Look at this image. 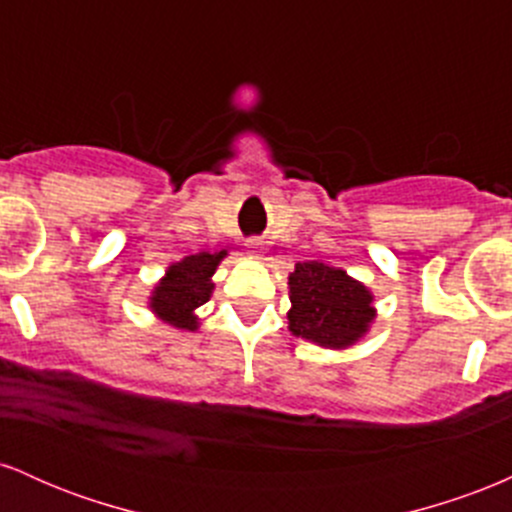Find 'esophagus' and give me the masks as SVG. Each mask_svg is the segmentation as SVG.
<instances>
[{
    "mask_svg": "<svg viewBox=\"0 0 512 512\" xmlns=\"http://www.w3.org/2000/svg\"><path fill=\"white\" fill-rule=\"evenodd\" d=\"M245 245H248V250H250V252H260V248H262V240L257 238V236H252V238L245 240Z\"/></svg>",
    "mask_w": 512,
    "mask_h": 512,
    "instance_id": "obj_1",
    "label": "esophagus"
}]
</instances>
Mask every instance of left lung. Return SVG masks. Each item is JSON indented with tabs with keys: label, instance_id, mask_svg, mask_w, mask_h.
I'll return each mask as SVG.
<instances>
[{
	"label": "left lung",
	"instance_id": "obj_1",
	"mask_svg": "<svg viewBox=\"0 0 512 512\" xmlns=\"http://www.w3.org/2000/svg\"><path fill=\"white\" fill-rule=\"evenodd\" d=\"M289 289L291 332L320 346L344 349L354 344L375 317L366 286L322 262H298Z\"/></svg>",
	"mask_w": 512,
	"mask_h": 512
}]
</instances>
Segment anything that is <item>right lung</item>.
Listing matches in <instances>:
<instances>
[{"label":"right lung","instance_id":"1","mask_svg":"<svg viewBox=\"0 0 512 512\" xmlns=\"http://www.w3.org/2000/svg\"><path fill=\"white\" fill-rule=\"evenodd\" d=\"M226 252H199L185 260L173 264L168 269V276L156 286L151 308L156 310L163 320L170 325L182 327V330H197L195 310L204 305L211 296L209 276L216 272V264Z\"/></svg>","mask_w":512,"mask_h":512}]
</instances>
